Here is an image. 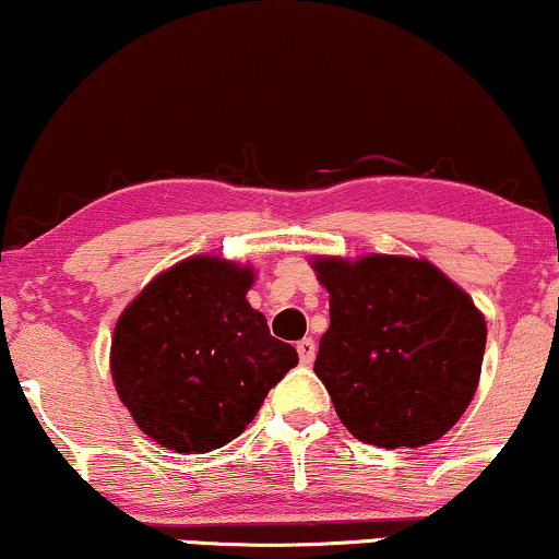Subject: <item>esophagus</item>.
Returning <instances> with one entry per match:
<instances>
[{
	"label": "esophagus",
	"instance_id": "1",
	"mask_svg": "<svg viewBox=\"0 0 559 559\" xmlns=\"http://www.w3.org/2000/svg\"><path fill=\"white\" fill-rule=\"evenodd\" d=\"M298 349V359H301V365H311L313 357H317V344H313V340H301L296 344Z\"/></svg>",
	"mask_w": 559,
	"mask_h": 559
}]
</instances>
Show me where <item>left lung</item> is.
I'll return each instance as SVG.
<instances>
[{
	"mask_svg": "<svg viewBox=\"0 0 559 559\" xmlns=\"http://www.w3.org/2000/svg\"><path fill=\"white\" fill-rule=\"evenodd\" d=\"M329 329L313 372L361 443L418 448L455 426L474 397L486 321L436 265L369 255L319 258Z\"/></svg>",
	"mask_w": 559,
	"mask_h": 559,
	"instance_id": "left-lung-1",
	"label": "left lung"
}]
</instances>
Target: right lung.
<instances>
[{
    "label": "right lung",
    "instance_id": "1",
    "mask_svg": "<svg viewBox=\"0 0 559 559\" xmlns=\"http://www.w3.org/2000/svg\"><path fill=\"white\" fill-rule=\"evenodd\" d=\"M253 273L190 258L141 290L121 313L111 372L121 403L156 443L207 453L238 438L271 388L298 365L246 294Z\"/></svg>",
    "mask_w": 559,
    "mask_h": 559
}]
</instances>
